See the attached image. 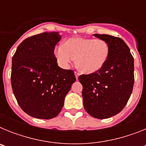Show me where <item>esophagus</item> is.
<instances>
[{"label":"esophagus","instance_id":"34e87169","mask_svg":"<svg viewBox=\"0 0 146 146\" xmlns=\"http://www.w3.org/2000/svg\"><path fill=\"white\" fill-rule=\"evenodd\" d=\"M74 74H75L76 79H77V80H78V77H79V76H80V73H79V72H74Z\"/></svg>","mask_w":146,"mask_h":146}]
</instances>
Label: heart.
Masks as SVG:
<instances>
[{"instance_id":"obj_1","label":"heart","mask_w":146,"mask_h":146,"mask_svg":"<svg viewBox=\"0 0 146 146\" xmlns=\"http://www.w3.org/2000/svg\"><path fill=\"white\" fill-rule=\"evenodd\" d=\"M109 45L104 40L69 38L55 50V55L63 68H69L77 57V64L86 73H93L103 66L109 55Z\"/></svg>"}]
</instances>
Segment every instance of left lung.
<instances>
[{
	"label": "left lung",
	"mask_w": 146,
	"mask_h": 146,
	"mask_svg": "<svg viewBox=\"0 0 146 146\" xmlns=\"http://www.w3.org/2000/svg\"><path fill=\"white\" fill-rule=\"evenodd\" d=\"M94 35L108 44V58L101 69L78 79L86 111L94 118L104 119L119 113L128 102L135 81L134 58L119 37Z\"/></svg>",
	"instance_id": "8db88e82"
}]
</instances>
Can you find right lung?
<instances>
[{
    "mask_svg": "<svg viewBox=\"0 0 146 146\" xmlns=\"http://www.w3.org/2000/svg\"><path fill=\"white\" fill-rule=\"evenodd\" d=\"M60 38L57 32L32 36L21 42L13 55V93L23 111L34 118L57 116L76 81L74 71L58 66L54 50Z\"/></svg>",
    "mask_w": 146,
    "mask_h": 146,
    "instance_id": "obj_1",
    "label": "right lung"
}]
</instances>
